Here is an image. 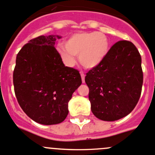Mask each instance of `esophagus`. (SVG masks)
Returning <instances> with one entry per match:
<instances>
[{
  "label": "esophagus",
  "mask_w": 155,
  "mask_h": 155,
  "mask_svg": "<svg viewBox=\"0 0 155 155\" xmlns=\"http://www.w3.org/2000/svg\"><path fill=\"white\" fill-rule=\"evenodd\" d=\"M81 77H82V83H85V75L83 73H81Z\"/></svg>",
  "instance_id": "1"
}]
</instances>
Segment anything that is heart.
<instances>
[{
	"instance_id": "heart-1",
	"label": "heart",
	"mask_w": 155,
	"mask_h": 155,
	"mask_svg": "<svg viewBox=\"0 0 155 155\" xmlns=\"http://www.w3.org/2000/svg\"><path fill=\"white\" fill-rule=\"evenodd\" d=\"M110 51V41L106 35L97 31L74 33L66 40L65 47L59 46L58 52L69 67L74 65L75 55H79L80 64L91 69L100 65Z\"/></svg>"
}]
</instances>
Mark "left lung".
Returning a JSON list of instances; mask_svg holds the SVG:
<instances>
[{
    "label": "left lung",
    "mask_w": 155,
    "mask_h": 155,
    "mask_svg": "<svg viewBox=\"0 0 155 155\" xmlns=\"http://www.w3.org/2000/svg\"><path fill=\"white\" fill-rule=\"evenodd\" d=\"M91 112L104 121H115L132 112L142 92V58L136 46L120 41L103 62L86 73Z\"/></svg>",
    "instance_id": "1"
}]
</instances>
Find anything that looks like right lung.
I'll use <instances>...</instances> for the list:
<instances>
[{"mask_svg":"<svg viewBox=\"0 0 155 155\" xmlns=\"http://www.w3.org/2000/svg\"><path fill=\"white\" fill-rule=\"evenodd\" d=\"M59 35L30 40L16 56L13 85L18 103L28 117L43 125L63 122L68 102L82 84L77 70L65 67L54 48Z\"/></svg>","mask_w":155,"mask_h":155,"instance_id":"add662e5","label":"right lung"}]
</instances>
